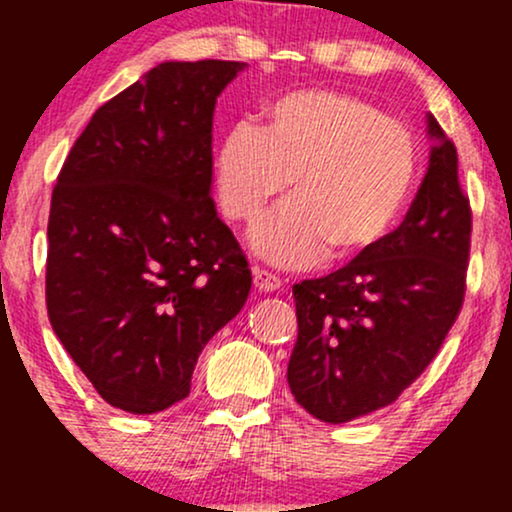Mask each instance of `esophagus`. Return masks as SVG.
Wrapping results in <instances>:
<instances>
[{"instance_id": "esophagus-1", "label": "esophagus", "mask_w": 512, "mask_h": 512, "mask_svg": "<svg viewBox=\"0 0 512 512\" xmlns=\"http://www.w3.org/2000/svg\"><path fill=\"white\" fill-rule=\"evenodd\" d=\"M252 279H255V289L264 291V293L279 291L281 286H284V281H281L279 276L269 272V269H260V267H255V272H252Z\"/></svg>"}]
</instances>
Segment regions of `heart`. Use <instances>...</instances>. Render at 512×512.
Listing matches in <instances>:
<instances>
[{
    "mask_svg": "<svg viewBox=\"0 0 512 512\" xmlns=\"http://www.w3.org/2000/svg\"><path fill=\"white\" fill-rule=\"evenodd\" d=\"M419 178L409 125L354 93L303 88L264 110L262 129L236 125L216 154L226 219L252 223L286 192L293 202L252 231L264 260L305 267L375 250L397 226Z\"/></svg>",
    "mask_w": 512,
    "mask_h": 512,
    "instance_id": "b5f03b06",
    "label": "heart"
}]
</instances>
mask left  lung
<instances>
[{"label":"left lung","instance_id":"8db88e82","mask_svg":"<svg viewBox=\"0 0 512 512\" xmlns=\"http://www.w3.org/2000/svg\"><path fill=\"white\" fill-rule=\"evenodd\" d=\"M436 139L414 202L375 250L293 286L298 339L289 361L296 402L325 424L392 404L424 373L455 325L467 291L472 207L457 149Z\"/></svg>","mask_w":512,"mask_h":512}]
</instances>
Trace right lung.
Wrapping results in <instances>:
<instances>
[{
	"instance_id": "1",
	"label": "right lung",
	"mask_w": 512,
	"mask_h": 512,
	"mask_svg": "<svg viewBox=\"0 0 512 512\" xmlns=\"http://www.w3.org/2000/svg\"><path fill=\"white\" fill-rule=\"evenodd\" d=\"M243 62H163L103 103L52 190L50 325L113 407L156 414L240 313L252 274L211 192V122Z\"/></svg>"
}]
</instances>
